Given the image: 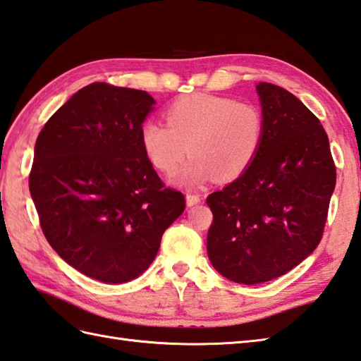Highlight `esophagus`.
Masks as SVG:
<instances>
[{"instance_id": "esophagus-1", "label": "esophagus", "mask_w": 361, "mask_h": 361, "mask_svg": "<svg viewBox=\"0 0 361 361\" xmlns=\"http://www.w3.org/2000/svg\"><path fill=\"white\" fill-rule=\"evenodd\" d=\"M202 202V198L198 194H188L186 195V203L188 206H194V204H198Z\"/></svg>"}]
</instances>
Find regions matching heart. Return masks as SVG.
Masks as SVG:
<instances>
[{
  "label": "heart",
  "mask_w": 361,
  "mask_h": 361,
  "mask_svg": "<svg viewBox=\"0 0 361 361\" xmlns=\"http://www.w3.org/2000/svg\"><path fill=\"white\" fill-rule=\"evenodd\" d=\"M166 124L145 121L141 145L159 172L173 173L185 159L176 181L197 186L216 176L234 181L248 171L262 147L265 122L259 106L233 97L189 94L164 111Z\"/></svg>",
  "instance_id": "1"
}]
</instances>
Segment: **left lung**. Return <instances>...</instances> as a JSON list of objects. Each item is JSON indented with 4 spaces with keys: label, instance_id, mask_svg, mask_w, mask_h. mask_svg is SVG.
<instances>
[{
    "label": "left lung",
    "instance_id": "left-lung-1",
    "mask_svg": "<svg viewBox=\"0 0 361 361\" xmlns=\"http://www.w3.org/2000/svg\"><path fill=\"white\" fill-rule=\"evenodd\" d=\"M264 142L250 169L206 203L208 256L239 283L279 278L312 255L324 233L336 171L319 119L290 91L260 82Z\"/></svg>",
    "mask_w": 361,
    "mask_h": 361
}]
</instances>
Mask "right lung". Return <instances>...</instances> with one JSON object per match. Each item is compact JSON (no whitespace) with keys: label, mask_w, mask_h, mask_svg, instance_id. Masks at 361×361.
<instances>
[{"label":"right lung","mask_w":361,"mask_h":361,"mask_svg":"<svg viewBox=\"0 0 361 361\" xmlns=\"http://www.w3.org/2000/svg\"><path fill=\"white\" fill-rule=\"evenodd\" d=\"M147 91L94 82L52 114L37 137L29 190L42 231L65 262L106 283L147 270L186 208L145 157Z\"/></svg>","instance_id":"right-lung-1"}]
</instances>
